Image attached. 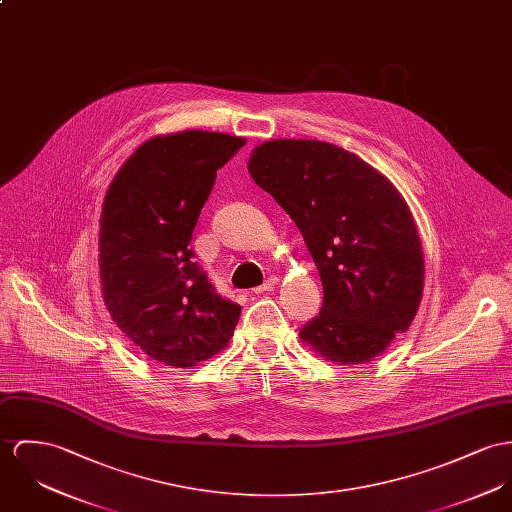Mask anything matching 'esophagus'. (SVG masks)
Masks as SVG:
<instances>
[{
	"label": "esophagus",
	"instance_id": "obj_1",
	"mask_svg": "<svg viewBox=\"0 0 512 512\" xmlns=\"http://www.w3.org/2000/svg\"><path fill=\"white\" fill-rule=\"evenodd\" d=\"M276 278L275 276H271L269 280H265L261 286H257V288H253V292L255 294H263V292H267V290H271L273 286H275Z\"/></svg>",
	"mask_w": 512,
	"mask_h": 512
}]
</instances>
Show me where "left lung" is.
Returning <instances> with one entry per match:
<instances>
[{
  "instance_id": "left-lung-1",
  "label": "left lung",
  "mask_w": 512,
  "mask_h": 512,
  "mask_svg": "<svg viewBox=\"0 0 512 512\" xmlns=\"http://www.w3.org/2000/svg\"><path fill=\"white\" fill-rule=\"evenodd\" d=\"M249 173L294 220L321 276V312L300 339L339 364L384 353L423 294L421 239L399 191L358 156L317 140L265 142Z\"/></svg>"
}]
</instances>
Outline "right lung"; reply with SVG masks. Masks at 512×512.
I'll return each instance as SVG.
<instances>
[{
  "label": "right lung",
  "instance_id": "obj_1",
  "mask_svg": "<svg viewBox=\"0 0 512 512\" xmlns=\"http://www.w3.org/2000/svg\"><path fill=\"white\" fill-rule=\"evenodd\" d=\"M245 140L187 130L144 142L118 169L101 214L103 298L144 353L187 368L220 353L241 308L220 296L191 249L216 171Z\"/></svg>",
  "mask_w": 512,
  "mask_h": 512
}]
</instances>
